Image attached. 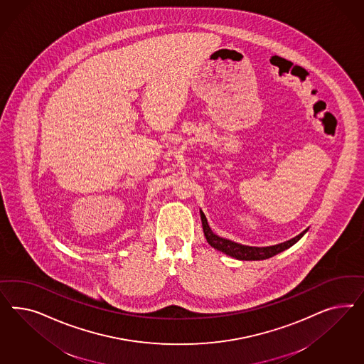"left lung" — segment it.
I'll return each instance as SVG.
<instances>
[{"mask_svg":"<svg viewBox=\"0 0 364 364\" xmlns=\"http://www.w3.org/2000/svg\"><path fill=\"white\" fill-rule=\"evenodd\" d=\"M200 216H201V223H203V230H204L205 239H207V242H210V247H213L215 250L221 251V252L232 256L235 259H239V260H264V259H269L275 255L283 252L287 248L292 247L307 232V230H306V231H303L300 235H298L296 237H294L288 242H280V244L271 245V247H248V245H242V244L219 237L218 235H215L213 232L210 231L208 221L205 219V215L203 212H200Z\"/></svg>","mask_w":364,"mask_h":364,"instance_id":"8db88e82","label":"left lung"}]
</instances>
